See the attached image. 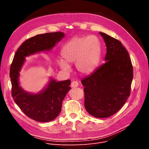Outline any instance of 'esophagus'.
I'll use <instances>...</instances> for the list:
<instances>
[{"instance_id": "obj_1", "label": "esophagus", "mask_w": 149, "mask_h": 149, "mask_svg": "<svg viewBox=\"0 0 149 149\" xmlns=\"http://www.w3.org/2000/svg\"><path fill=\"white\" fill-rule=\"evenodd\" d=\"M71 87L72 88H75L77 87L78 86V82L77 81H74L71 82Z\"/></svg>"}]
</instances>
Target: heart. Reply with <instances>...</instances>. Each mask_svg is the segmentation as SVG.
Listing matches in <instances>:
<instances>
[{
	"label": "heart",
	"instance_id": "1",
	"mask_svg": "<svg viewBox=\"0 0 149 149\" xmlns=\"http://www.w3.org/2000/svg\"><path fill=\"white\" fill-rule=\"evenodd\" d=\"M61 54L63 59H59L57 61L61 70L69 72V64L75 63L79 73L89 74L94 71L99 61L100 41L94 36L72 39L63 47Z\"/></svg>",
	"mask_w": 149,
	"mask_h": 149
}]
</instances>
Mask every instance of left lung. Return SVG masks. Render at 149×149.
Instances as JSON below:
<instances>
[{"instance_id":"1","label":"left lung","mask_w":149,"mask_h":149,"mask_svg":"<svg viewBox=\"0 0 149 149\" xmlns=\"http://www.w3.org/2000/svg\"><path fill=\"white\" fill-rule=\"evenodd\" d=\"M100 33L107 47L106 62L81 83L85 87L84 106L87 112L97 118H107L118 111L129 97L133 68L121 42Z\"/></svg>"}]
</instances>
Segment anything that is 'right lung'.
Masks as SVG:
<instances>
[{"mask_svg": "<svg viewBox=\"0 0 149 149\" xmlns=\"http://www.w3.org/2000/svg\"><path fill=\"white\" fill-rule=\"evenodd\" d=\"M64 36L61 32L37 35L26 40L16 52L10 68L12 96L15 103L28 117L39 122H48L60 113L62 103L71 88V81L57 82L51 79L47 88L42 92L29 94L19 86V71L25 57L36 52L51 49Z\"/></svg>", "mask_w": 149, "mask_h": 149, "instance_id": "add662e5", "label": "right lung"}]
</instances>
